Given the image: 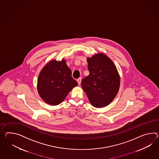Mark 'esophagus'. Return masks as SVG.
<instances>
[{
	"mask_svg": "<svg viewBox=\"0 0 159 159\" xmlns=\"http://www.w3.org/2000/svg\"><path fill=\"white\" fill-rule=\"evenodd\" d=\"M77 81H78L79 85H80V83H81V78H79L78 80H77Z\"/></svg>",
	"mask_w": 159,
	"mask_h": 159,
	"instance_id": "obj_1",
	"label": "esophagus"
}]
</instances>
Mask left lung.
<instances>
[{
	"instance_id": "1",
	"label": "left lung",
	"mask_w": 159,
	"mask_h": 159,
	"mask_svg": "<svg viewBox=\"0 0 159 159\" xmlns=\"http://www.w3.org/2000/svg\"><path fill=\"white\" fill-rule=\"evenodd\" d=\"M89 76L81 80V87L91 104L97 108L109 105L116 98L120 86V76L116 66L103 53L87 57Z\"/></svg>"
}]
</instances>
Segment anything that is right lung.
<instances>
[{"label": "right lung", "instance_id": "right-lung-1", "mask_svg": "<svg viewBox=\"0 0 159 159\" xmlns=\"http://www.w3.org/2000/svg\"><path fill=\"white\" fill-rule=\"evenodd\" d=\"M78 82L72 77V72L66 60H52L47 63L39 74L37 91L39 97L48 105L60 104Z\"/></svg>", "mask_w": 159, "mask_h": 159}]
</instances>
